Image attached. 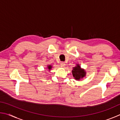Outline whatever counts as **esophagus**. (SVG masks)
Returning <instances> with one entry per match:
<instances>
[{
	"label": "esophagus",
	"instance_id": "obj_1",
	"mask_svg": "<svg viewBox=\"0 0 120 120\" xmlns=\"http://www.w3.org/2000/svg\"><path fill=\"white\" fill-rule=\"evenodd\" d=\"M60 65H61V66L63 67H64L65 66V65H66V64H64V62H61L60 63Z\"/></svg>",
	"mask_w": 120,
	"mask_h": 120
}]
</instances>
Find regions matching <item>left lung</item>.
<instances>
[{"instance_id":"1","label":"left lung","mask_w":120,"mask_h":120,"mask_svg":"<svg viewBox=\"0 0 120 120\" xmlns=\"http://www.w3.org/2000/svg\"><path fill=\"white\" fill-rule=\"evenodd\" d=\"M72 73L73 76L76 80H80L81 78H83L86 74L84 70L82 69L79 64H77V66L73 68Z\"/></svg>"}]
</instances>
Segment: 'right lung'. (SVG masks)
I'll return each instance as SVG.
<instances>
[{
	"label": "right lung",
	"instance_id": "1",
	"mask_svg": "<svg viewBox=\"0 0 120 120\" xmlns=\"http://www.w3.org/2000/svg\"><path fill=\"white\" fill-rule=\"evenodd\" d=\"M48 69H49V70H50V69H51V68H52V67H51V66H48Z\"/></svg>",
	"mask_w": 120,
	"mask_h": 120
}]
</instances>
